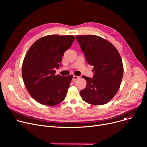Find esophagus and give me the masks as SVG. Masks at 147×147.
Instances as JSON below:
<instances>
[{"mask_svg":"<svg viewBox=\"0 0 147 147\" xmlns=\"http://www.w3.org/2000/svg\"><path fill=\"white\" fill-rule=\"evenodd\" d=\"M79 77H78V76H75V75H74L73 76V80H77L78 79H79Z\"/></svg>","mask_w":147,"mask_h":147,"instance_id":"1","label":"esophagus"}]
</instances>
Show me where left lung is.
Returning <instances> with one entry per match:
<instances>
[{
  "instance_id": "1",
  "label": "left lung",
  "mask_w": 147,
  "mask_h": 147,
  "mask_svg": "<svg viewBox=\"0 0 147 147\" xmlns=\"http://www.w3.org/2000/svg\"><path fill=\"white\" fill-rule=\"evenodd\" d=\"M88 63L94 66L92 78L83 76L86 88L80 92L82 99L92 105L109 102L119 89L123 66L118 51L113 44L95 35L76 36Z\"/></svg>"
}]
</instances>
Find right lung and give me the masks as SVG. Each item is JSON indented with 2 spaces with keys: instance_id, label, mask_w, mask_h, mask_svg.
I'll list each match as a JSON object with an SVG mask.
<instances>
[{
  "instance_id": "right-lung-1",
  "label": "right lung",
  "mask_w": 147,
  "mask_h": 147,
  "mask_svg": "<svg viewBox=\"0 0 147 147\" xmlns=\"http://www.w3.org/2000/svg\"><path fill=\"white\" fill-rule=\"evenodd\" d=\"M73 36L49 35L36 41L27 52L22 76L30 95L41 104L53 106L63 102L73 76L55 75L62 57L75 40Z\"/></svg>"
}]
</instances>
